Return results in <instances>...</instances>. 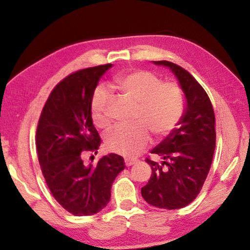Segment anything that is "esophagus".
Listing matches in <instances>:
<instances>
[{
  "label": "esophagus",
  "instance_id": "esophagus-1",
  "mask_svg": "<svg viewBox=\"0 0 250 250\" xmlns=\"http://www.w3.org/2000/svg\"><path fill=\"white\" fill-rule=\"evenodd\" d=\"M135 163H136L135 159H129V158H125V166H131V165H133V164H135Z\"/></svg>",
  "mask_w": 250,
  "mask_h": 250
}]
</instances>
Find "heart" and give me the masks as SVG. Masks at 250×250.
Wrapping results in <instances>:
<instances>
[{"label":"heart","mask_w":250,"mask_h":250,"mask_svg":"<svg viewBox=\"0 0 250 250\" xmlns=\"http://www.w3.org/2000/svg\"><path fill=\"white\" fill-rule=\"evenodd\" d=\"M111 87L117 89L130 102L136 104L133 120L137 124L117 126L109 131L105 145L109 150L136 157L149 144V131L164 137L176 128L184 112L185 100L181 87L175 83H162L155 74L137 70L113 78ZM109 94L103 87L93 93L91 100L92 119L95 125H109L106 109Z\"/></svg>","instance_id":"1"}]
</instances>
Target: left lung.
Here are the masks:
<instances>
[{"label":"left lung","instance_id":"1","mask_svg":"<svg viewBox=\"0 0 250 250\" xmlns=\"http://www.w3.org/2000/svg\"><path fill=\"white\" fill-rule=\"evenodd\" d=\"M152 62L174 74L185 107L176 128L151 149L161 163L146 159L151 176L141 195L152 207L175 210L191 203L204 184L215 148V118L206 91L188 70L167 61Z\"/></svg>","mask_w":250,"mask_h":250}]
</instances>
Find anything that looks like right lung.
I'll return each instance as SVG.
<instances>
[{
    "mask_svg": "<svg viewBox=\"0 0 250 250\" xmlns=\"http://www.w3.org/2000/svg\"><path fill=\"white\" fill-rule=\"evenodd\" d=\"M106 64L70 74L50 93L37 128V151L46 183L61 206L74 215L95 214L107 206L111 186L125 161L107 154L83 163L84 151L98 152L101 139L93 125L91 100Z\"/></svg>",
    "mask_w": 250,
    "mask_h": 250,
    "instance_id": "right-lung-1",
    "label": "right lung"
}]
</instances>
